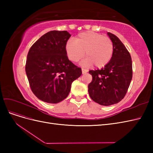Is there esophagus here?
Listing matches in <instances>:
<instances>
[{
  "label": "esophagus",
  "mask_w": 153,
  "mask_h": 153,
  "mask_svg": "<svg viewBox=\"0 0 153 153\" xmlns=\"http://www.w3.org/2000/svg\"><path fill=\"white\" fill-rule=\"evenodd\" d=\"M82 74H84V73H86L87 72V70L86 69L82 68Z\"/></svg>",
  "instance_id": "esophagus-1"
}]
</instances>
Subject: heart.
Returning <instances> with one entry per match:
<instances>
[{
	"label": "heart",
	"mask_w": 153,
	"mask_h": 153,
	"mask_svg": "<svg viewBox=\"0 0 153 153\" xmlns=\"http://www.w3.org/2000/svg\"><path fill=\"white\" fill-rule=\"evenodd\" d=\"M114 44L108 36L94 32H85L78 34L75 41L68 40L65 51L68 59L77 62L85 55L87 58L82 65H94L97 68H103L110 62L114 54Z\"/></svg>",
	"instance_id": "1"
}]
</instances>
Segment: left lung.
I'll return each mask as SVG.
<instances>
[{
  "mask_svg": "<svg viewBox=\"0 0 153 153\" xmlns=\"http://www.w3.org/2000/svg\"><path fill=\"white\" fill-rule=\"evenodd\" d=\"M108 35L114 44L112 58L101 69L89 71L92 80L88 85L91 99L104 106L117 103L124 98L133 75L130 53L116 36L110 32Z\"/></svg>",
  "mask_w": 153,
  "mask_h": 153,
  "instance_id": "obj_1",
  "label": "left lung"
}]
</instances>
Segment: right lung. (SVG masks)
I'll use <instances>...</instances> for the list:
<instances>
[{
	"mask_svg": "<svg viewBox=\"0 0 153 153\" xmlns=\"http://www.w3.org/2000/svg\"><path fill=\"white\" fill-rule=\"evenodd\" d=\"M71 34L52 30L36 41L27 54L25 71L34 94L48 103H57L68 96L72 82L82 75L80 68L69 60L65 51Z\"/></svg>",
	"mask_w": 153,
	"mask_h": 153,
	"instance_id": "obj_1",
	"label": "right lung"
}]
</instances>
